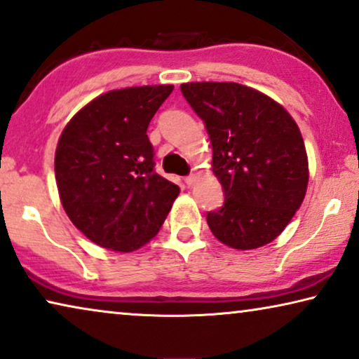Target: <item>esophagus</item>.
Listing matches in <instances>:
<instances>
[{"mask_svg":"<svg viewBox=\"0 0 359 359\" xmlns=\"http://www.w3.org/2000/svg\"><path fill=\"white\" fill-rule=\"evenodd\" d=\"M184 180H185V184L190 187V185H194V184H195V180H196V175H195V174H190V175H187V177H185Z\"/></svg>","mask_w":359,"mask_h":359,"instance_id":"34e87169","label":"esophagus"}]
</instances>
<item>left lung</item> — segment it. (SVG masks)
<instances>
[{
  "label": "left lung",
  "instance_id": "obj_1",
  "mask_svg": "<svg viewBox=\"0 0 359 359\" xmlns=\"http://www.w3.org/2000/svg\"><path fill=\"white\" fill-rule=\"evenodd\" d=\"M180 90L205 122L224 190L223 206L206 215L211 232L232 249L269 244L299 210L309 180L296 122L269 95L237 83H187Z\"/></svg>",
  "mask_w": 359,
  "mask_h": 359
}]
</instances>
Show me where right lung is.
<instances>
[{"label":"right lung","instance_id":"obj_1","mask_svg":"<svg viewBox=\"0 0 359 359\" xmlns=\"http://www.w3.org/2000/svg\"><path fill=\"white\" fill-rule=\"evenodd\" d=\"M174 86L110 90L79 110L55 153L60 200L72 223L110 250L140 249L158 234L179 187L154 170L148 131Z\"/></svg>","mask_w":359,"mask_h":359}]
</instances>
